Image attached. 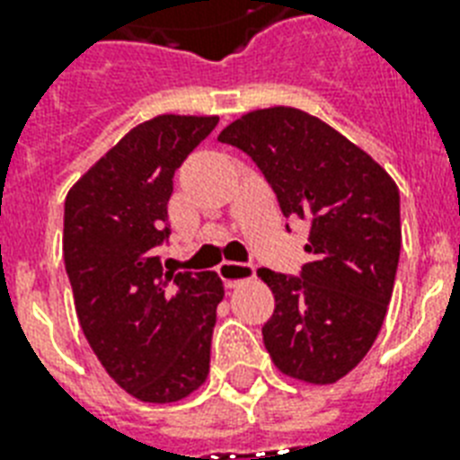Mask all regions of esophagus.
<instances>
[{
  "mask_svg": "<svg viewBox=\"0 0 460 460\" xmlns=\"http://www.w3.org/2000/svg\"><path fill=\"white\" fill-rule=\"evenodd\" d=\"M217 272L222 277L224 287L234 288L238 287V284H243V281L252 279V277H255V267L248 265V262H229V260H226V262L219 265Z\"/></svg>",
  "mask_w": 460,
  "mask_h": 460,
  "instance_id": "obj_1",
  "label": "esophagus"
}]
</instances>
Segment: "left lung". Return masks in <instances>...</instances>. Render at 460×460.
I'll return each instance as SVG.
<instances>
[{"mask_svg": "<svg viewBox=\"0 0 460 460\" xmlns=\"http://www.w3.org/2000/svg\"><path fill=\"white\" fill-rule=\"evenodd\" d=\"M219 140L258 164L284 217L310 224L298 277L258 270L274 294L262 339L284 375L332 385L372 349L392 301L399 188L370 155L294 107L243 114Z\"/></svg>", "mask_w": 460, "mask_h": 460, "instance_id": "left-lung-1", "label": "left lung"}]
</instances>
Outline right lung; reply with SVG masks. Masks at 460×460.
<instances>
[{
	"label": "right lung",
	"mask_w": 460,
	"mask_h": 460,
	"mask_svg": "<svg viewBox=\"0 0 460 460\" xmlns=\"http://www.w3.org/2000/svg\"><path fill=\"white\" fill-rule=\"evenodd\" d=\"M219 117L162 114L136 126L83 173L64 202V262L90 349L121 389L147 403L186 399L209 372L224 284L164 272L173 173Z\"/></svg>",
	"instance_id": "add662e5"
}]
</instances>
